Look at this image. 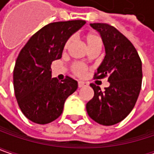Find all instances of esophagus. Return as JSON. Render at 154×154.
I'll use <instances>...</instances> for the list:
<instances>
[{
	"label": "esophagus",
	"mask_w": 154,
	"mask_h": 154,
	"mask_svg": "<svg viewBox=\"0 0 154 154\" xmlns=\"http://www.w3.org/2000/svg\"><path fill=\"white\" fill-rule=\"evenodd\" d=\"M86 85V83L85 82H83V81H78V87L79 88H82V87H84Z\"/></svg>",
	"instance_id": "1"
}]
</instances>
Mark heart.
<instances>
[{"mask_svg":"<svg viewBox=\"0 0 154 154\" xmlns=\"http://www.w3.org/2000/svg\"><path fill=\"white\" fill-rule=\"evenodd\" d=\"M84 40L86 44V45H87L88 50H90V49H99V50H101V48L103 46L102 38H100L99 35H97L96 33H93V32L86 33L84 36ZM71 42H72V39L69 38L64 45V49H68ZM85 70H86V68L83 64H76L73 65V71L75 74H77L78 76L83 75Z\"/></svg>","mask_w":154,"mask_h":154,"instance_id":"obj_1","label":"heart"}]
</instances>
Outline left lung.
I'll use <instances>...</instances> for the list:
<instances>
[{
    "label": "left lung",
    "mask_w": 154,
    "mask_h": 154,
    "mask_svg": "<svg viewBox=\"0 0 154 154\" xmlns=\"http://www.w3.org/2000/svg\"><path fill=\"white\" fill-rule=\"evenodd\" d=\"M102 38L105 57L96 78L109 77V86L101 90L91 84L94 97L86 104L90 117L97 123L111 126L128 116L136 103L142 82V64L133 44L116 28L106 23H91Z\"/></svg>",
    "instance_id": "8db88e82"
}]
</instances>
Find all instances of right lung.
<instances>
[{
	"label": "right lung",
	"instance_id": "obj_1",
	"mask_svg": "<svg viewBox=\"0 0 154 154\" xmlns=\"http://www.w3.org/2000/svg\"><path fill=\"white\" fill-rule=\"evenodd\" d=\"M86 21H58L33 34L17 57L14 88L24 116L32 122L47 124L60 116L65 100L77 89V82L66 77H51V64L62 57L64 45Z\"/></svg>",
	"mask_w": 154,
	"mask_h": 154
}]
</instances>
